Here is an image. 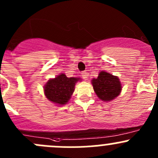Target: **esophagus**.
<instances>
[{"mask_svg": "<svg viewBox=\"0 0 158 158\" xmlns=\"http://www.w3.org/2000/svg\"><path fill=\"white\" fill-rule=\"evenodd\" d=\"M81 75H82V77L83 78L84 80H88V77H89V73H87L86 71H84L81 73Z\"/></svg>", "mask_w": 158, "mask_h": 158, "instance_id": "esophagus-1", "label": "esophagus"}]
</instances>
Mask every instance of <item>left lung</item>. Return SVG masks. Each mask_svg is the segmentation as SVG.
Masks as SVG:
<instances>
[{
  "label": "left lung",
  "instance_id": "left-lung-1",
  "mask_svg": "<svg viewBox=\"0 0 158 158\" xmlns=\"http://www.w3.org/2000/svg\"><path fill=\"white\" fill-rule=\"evenodd\" d=\"M91 82L98 98L105 102L114 100L122 92L119 78L106 71L100 72L98 77L92 79Z\"/></svg>",
  "mask_w": 158,
  "mask_h": 158
}]
</instances>
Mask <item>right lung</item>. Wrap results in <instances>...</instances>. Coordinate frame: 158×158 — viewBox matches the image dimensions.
<instances>
[{"label": "right lung", "instance_id": "1", "mask_svg": "<svg viewBox=\"0 0 158 158\" xmlns=\"http://www.w3.org/2000/svg\"><path fill=\"white\" fill-rule=\"evenodd\" d=\"M82 79L79 77L68 78L64 73L49 79L44 86V95L51 102L59 106L69 102L75 91V85Z\"/></svg>", "mask_w": 158, "mask_h": 158}]
</instances>
